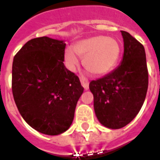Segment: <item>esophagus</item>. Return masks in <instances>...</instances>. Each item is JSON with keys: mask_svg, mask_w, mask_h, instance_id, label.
Wrapping results in <instances>:
<instances>
[{"mask_svg": "<svg viewBox=\"0 0 160 160\" xmlns=\"http://www.w3.org/2000/svg\"><path fill=\"white\" fill-rule=\"evenodd\" d=\"M80 82H81V85H82V87H84L85 90H88L89 89V82H88V80L86 78H81L80 79Z\"/></svg>", "mask_w": 160, "mask_h": 160, "instance_id": "obj_1", "label": "esophagus"}]
</instances>
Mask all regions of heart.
I'll list each match as a JSON object with an SVG mask.
<instances>
[{"label":"heart","instance_id":"heart-1","mask_svg":"<svg viewBox=\"0 0 160 160\" xmlns=\"http://www.w3.org/2000/svg\"><path fill=\"white\" fill-rule=\"evenodd\" d=\"M122 53L118 40L106 36H93L77 41L73 49L67 48L64 61L71 70L79 65V58L84 57V67L96 76L111 73L118 65Z\"/></svg>","mask_w":160,"mask_h":160}]
</instances>
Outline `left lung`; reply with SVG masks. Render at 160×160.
Segmentation results:
<instances>
[{"label":"left lung","instance_id":"obj_1","mask_svg":"<svg viewBox=\"0 0 160 160\" xmlns=\"http://www.w3.org/2000/svg\"><path fill=\"white\" fill-rule=\"evenodd\" d=\"M121 32L124 53L120 65L89 84L98 120L111 129L123 128L136 117L143 105L148 87L144 47L128 32Z\"/></svg>","mask_w":160,"mask_h":160}]
</instances>
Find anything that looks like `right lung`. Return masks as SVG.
<instances>
[{
	"label": "right lung",
	"instance_id": "right-lung-1",
	"mask_svg": "<svg viewBox=\"0 0 160 160\" xmlns=\"http://www.w3.org/2000/svg\"><path fill=\"white\" fill-rule=\"evenodd\" d=\"M66 43L48 37L33 38L12 62V91L17 108L31 127L48 135L67 131L84 88L64 66Z\"/></svg>",
	"mask_w": 160,
	"mask_h": 160
}]
</instances>
